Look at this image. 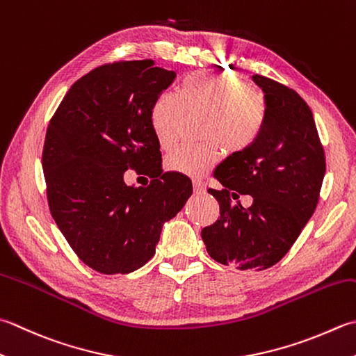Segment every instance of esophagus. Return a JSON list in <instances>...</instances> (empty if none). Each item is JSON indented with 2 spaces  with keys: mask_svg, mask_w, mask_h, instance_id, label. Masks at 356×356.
I'll return each mask as SVG.
<instances>
[{
  "mask_svg": "<svg viewBox=\"0 0 356 356\" xmlns=\"http://www.w3.org/2000/svg\"><path fill=\"white\" fill-rule=\"evenodd\" d=\"M193 188L196 194L205 193V185H204V182H200V180H193Z\"/></svg>",
  "mask_w": 356,
  "mask_h": 356,
  "instance_id": "obj_1",
  "label": "esophagus"
}]
</instances>
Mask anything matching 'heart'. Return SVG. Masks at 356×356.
<instances>
[{
    "label": "heart",
    "instance_id": "1",
    "mask_svg": "<svg viewBox=\"0 0 356 356\" xmlns=\"http://www.w3.org/2000/svg\"><path fill=\"white\" fill-rule=\"evenodd\" d=\"M186 114H205L204 145L180 146L166 156V168L199 177L220 157L241 154L261 136L267 117L264 95L228 72H193L180 80L176 92L160 94L151 108V127L159 145L170 149L177 142Z\"/></svg>",
    "mask_w": 356,
    "mask_h": 356
}]
</instances>
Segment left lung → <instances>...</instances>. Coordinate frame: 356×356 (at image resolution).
<instances>
[{
  "label": "left lung",
  "mask_w": 356,
  "mask_h": 356,
  "mask_svg": "<svg viewBox=\"0 0 356 356\" xmlns=\"http://www.w3.org/2000/svg\"><path fill=\"white\" fill-rule=\"evenodd\" d=\"M253 81L267 103L266 123L247 151L214 170L222 190L208 193L219 202L220 216L202 229V239L219 264L261 271L287 254L315 213L325 157L301 95L264 75H253ZM242 193L254 197L248 209L237 200Z\"/></svg>",
  "instance_id": "1"
}]
</instances>
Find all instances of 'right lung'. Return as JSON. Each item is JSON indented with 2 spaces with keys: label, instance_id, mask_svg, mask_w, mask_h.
Segmentation results:
<instances>
[{
  "label": "right lung",
  "instance_id": "add662e5",
  "mask_svg": "<svg viewBox=\"0 0 356 356\" xmlns=\"http://www.w3.org/2000/svg\"><path fill=\"white\" fill-rule=\"evenodd\" d=\"M176 79L152 60L117 61L76 80L46 132L43 171L51 214L75 254L104 275H127L156 253L166 220L193 193L191 180L162 172L151 108ZM156 174L129 187L127 169Z\"/></svg>",
  "mask_w": 356,
  "mask_h": 356
}]
</instances>
